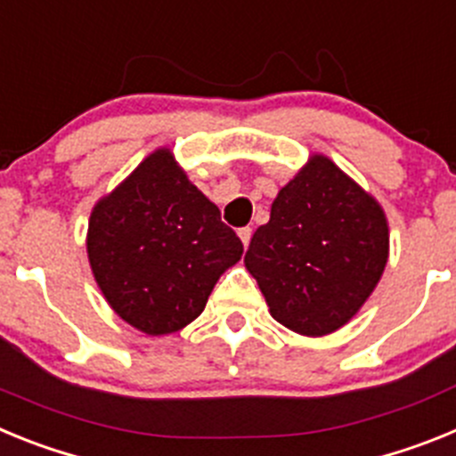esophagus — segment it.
Here are the masks:
<instances>
[{
  "label": "esophagus",
  "instance_id": "1",
  "mask_svg": "<svg viewBox=\"0 0 456 456\" xmlns=\"http://www.w3.org/2000/svg\"><path fill=\"white\" fill-rule=\"evenodd\" d=\"M237 235H240V240H241V244H244V247H248V241H251V235H253V231L251 228H240V231H237Z\"/></svg>",
  "mask_w": 456,
  "mask_h": 456
}]
</instances>
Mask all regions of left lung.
Segmentation results:
<instances>
[{
	"instance_id": "1",
	"label": "left lung",
	"mask_w": 456,
	"mask_h": 456,
	"mask_svg": "<svg viewBox=\"0 0 456 456\" xmlns=\"http://www.w3.org/2000/svg\"><path fill=\"white\" fill-rule=\"evenodd\" d=\"M388 219L326 155L308 157L272 203L244 256L273 320L322 338L352 322L381 281Z\"/></svg>"
}]
</instances>
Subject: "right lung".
<instances>
[{
  "label": "right lung",
  "mask_w": 456,
  "mask_h": 456,
  "mask_svg": "<svg viewBox=\"0 0 456 456\" xmlns=\"http://www.w3.org/2000/svg\"><path fill=\"white\" fill-rule=\"evenodd\" d=\"M86 253L116 315L146 336H168L203 313L244 247L171 148H157L93 205Z\"/></svg>",
  "instance_id": "1"
}]
</instances>
